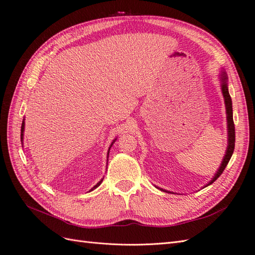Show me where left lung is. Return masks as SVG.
Returning a JSON list of instances; mask_svg holds the SVG:
<instances>
[{
    "instance_id": "left-lung-1",
    "label": "left lung",
    "mask_w": 255,
    "mask_h": 255,
    "mask_svg": "<svg viewBox=\"0 0 255 255\" xmlns=\"http://www.w3.org/2000/svg\"><path fill=\"white\" fill-rule=\"evenodd\" d=\"M220 79H221V89H222V94H223L225 108H226V118H228V135H229L228 143L229 144H228V149H226L225 155L223 157V161H222L221 165H220V167L216 173L215 177H213L208 182V184H206L205 187H208V185L215 182L217 179L221 176L223 170L226 167V165H228V163L230 162L231 157L233 155V152H234V148H235V126H234V121H233L232 99H231V95L229 93V88H228V75H226V73L224 71L221 72V75H220ZM157 189H160V188H157ZM160 190L164 191V192H168V191L163 190V189H160ZM168 193H170V192H168Z\"/></svg>"
}]
</instances>
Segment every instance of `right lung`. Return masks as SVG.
<instances>
[{
  "label": "right lung",
  "mask_w": 255,
  "mask_h": 255,
  "mask_svg": "<svg viewBox=\"0 0 255 255\" xmlns=\"http://www.w3.org/2000/svg\"><path fill=\"white\" fill-rule=\"evenodd\" d=\"M23 132H24V119H23V121H22V126H21V137H20V138H21V142H22V140H23ZM116 141V139L113 141V143ZM113 143L111 144V147H109V149H108V153H107V157H108V154H109V150H111V148H112V146H113ZM103 179H104V178H103ZM103 179H101V180L98 182V183H96L95 185H94V187L90 190V191H93L94 189H96V188H98L99 187V185L102 183V181H103Z\"/></svg>",
  "instance_id": "add662e5"
}]
</instances>
